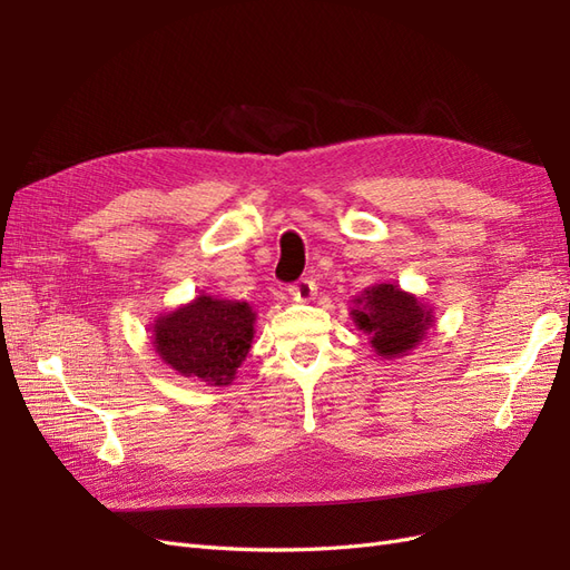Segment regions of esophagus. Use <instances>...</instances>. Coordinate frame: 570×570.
I'll use <instances>...</instances> for the list:
<instances>
[{"label": "esophagus", "instance_id": "obj_1", "mask_svg": "<svg viewBox=\"0 0 570 570\" xmlns=\"http://www.w3.org/2000/svg\"><path fill=\"white\" fill-rule=\"evenodd\" d=\"M289 297L295 302H312L316 297V285L312 281H297L295 285H289Z\"/></svg>", "mask_w": 570, "mask_h": 570}]
</instances>
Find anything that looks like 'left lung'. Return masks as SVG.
Instances as JSON below:
<instances>
[{
  "instance_id": "obj_1",
  "label": "left lung",
  "mask_w": 570,
  "mask_h": 570,
  "mask_svg": "<svg viewBox=\"0 0 570 570\" xmlns=\"http://www.w3.org/2000/svg\"><path fill=\"white\" fill-rule=\"evenodd\" d=\"M352 321L368 335L371 347L383 358L413 352L433 327V306L394 283H377L352 299Z\"/></svg>"
}]
</instances>
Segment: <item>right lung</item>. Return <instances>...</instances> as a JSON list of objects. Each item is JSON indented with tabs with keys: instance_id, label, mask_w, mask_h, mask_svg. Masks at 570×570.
<instances>
[{
	"instance_id": "1",
	"label": "right lung",
	"mask_w": 570,
	"mask_h": 570,
	"mask_svg": "<svg viewBox=\"0 0 570 570\" xmlns=\"http://www.w3.org/2000/svg\"><path fill=\"white\" fill-rule=\"evenodd\" d=\"M256 312L247 302L199 295L151 325V344L166 366L206 385L235 381L252 350Z\"/></svg>"
}]
</instances>
